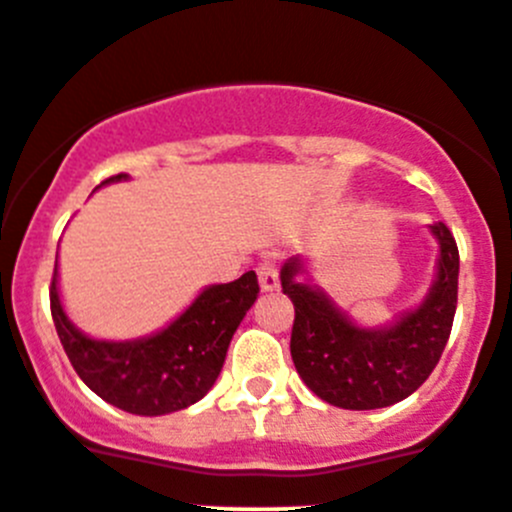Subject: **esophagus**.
I'll list each match as a JSON object with an SVG mask.
<instances>
[{"instance_id": "1", "label": "esophagus", "mask_w": 512, "mask_h": 512, "mask_svg": "<svg viewBox=\"0 0 512 512\" xmlns=\"http://www.w3.org/2000/svg\"><path fill=\"white\" fill-rule=\"evenodd\" d=\"M257 278H260V288L262 290H278L280 280H278V267L275 262L265 260L257 265Z\"/></svg>"}]
</instances>
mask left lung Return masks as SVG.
Listing matches in <instances>:
<instances>
[{"instance_id":"1","label":"left lung","mask_w":512,"mask_h":512,"mask_svg":"<svg viewBox=\"0 0 512 512\" xmlns=\"http://www.w3.org/2000/svg\"><path fill=\"white\" fill-rule=\"evenodd\" d=\"M431 234L439 239L434 285L421 306L380 329H362L324 290L298 283L301 257L283 265L280 285L296 308L290 357L321 400L347 411L385 408L416 393L439 365L457 311L459 250L446 224H434Z\"/></svg>"}]
</instances>
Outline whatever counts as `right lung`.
Segmentation results:
<instances>
[{"label": "right lung", "mask_w": 512, "mask_h": 512, "mask_svg": "<svg viewBox=\"0 0 512 512\" xmlns=\"http://www.w3.org/2000/svg\"><path fill=\"white\" fill-rule=\"evenodd\" d=\"M127 173L104 183L124 181ZM101 183V186H104ZM255 270L232 283L209 285L163 331L135 342H99L71 324L58 296V265L50 313L78 377L99 398L135 416H165L204 398L222 372L239 321L257 301Z\"/></svg>", "instance_id": "add662e5"}]
</instances>
